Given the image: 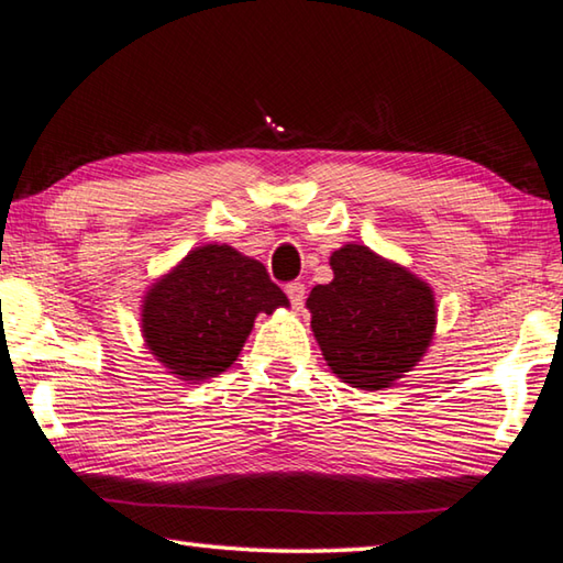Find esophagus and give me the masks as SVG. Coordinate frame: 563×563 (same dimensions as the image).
<instances>
[{
	"instance_id": "esophagus-1",
	"label": "esophagus",
	"mask_w": 563,
	"mask_h": 563,
	"mask_svg": "<svg viewBox=\"0 0 563 563\" xmlns=\"http://www.w3.org/2000/svg\"><path fill=\"white\" fill-rule=\"evenodd\" d=\"M303 294H307V287H303L301 282H291V284H287V297H289V301H291V307H294V309H301V303H303Z\"/></svg>"
}]
</instances>
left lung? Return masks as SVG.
<instances>
[{
    "label": "left lung",
    "mask_w": 563,
    "mask_h": 563,
    "mask_svg": "<svg viewBox=\"0 0 563 563\" xmlns=\"http://www.w3.org/2000/svg\"><path fill=\"white\" fill-rule=\"evenodd\" d=\"M329 264L334 279L307 299L321 354L349 386L386 389L421 362L434 339V291L364 244H344Z\"/></svg>",
    "instance_id": "obj_1"
}]
</instances>
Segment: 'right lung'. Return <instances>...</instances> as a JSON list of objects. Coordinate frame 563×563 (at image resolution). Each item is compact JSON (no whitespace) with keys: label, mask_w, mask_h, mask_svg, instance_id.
<instances>
[{"label":"right lung","mask_w":563,"mask_h":563,"mask_svg":"<svg viewBox=\"0 0 563 563\" xmlns=\"http://www.w3.org/2000/svg\"><path fill=\"white\" fill-rule=\"evenodd\" d=\"M289 307L264 264L234 246L191 249L156 279L142 303V336L156 362L184 382L227 372L254 327L256 314Z\"/></svg>","instance_id":"obj_1"}]
</instances>
